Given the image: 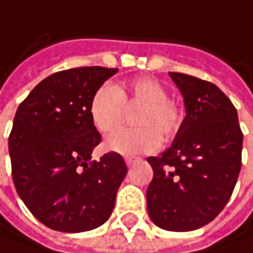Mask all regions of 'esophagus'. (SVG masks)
Instances as JSON below:
<instances>
[{
	"instance_id": "34e87169",
	"label": "esophagus",
	"mask_w": 253,
	"mask_h": 253,
	"mask_svg": "<svg viewBox=\"0 0 253 253\" xmlns=\"http://www.w3.org/2000/svg\"><path fill=\"white\" fill-rule=\"evenodd\" d=\"M135 161H138L137 157H126V158H125V163H126V166H128V168L132 166V164H134Z\"/></svg>"
}]
</instances>
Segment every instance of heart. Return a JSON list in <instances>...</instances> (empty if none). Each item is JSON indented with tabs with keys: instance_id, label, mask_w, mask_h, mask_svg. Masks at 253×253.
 Segmentation results:
<instances>
[{
	"instance_id": "heart-1",
	"label": "heart",
	"mask_w": 253,
	"mask_h": 253,
	"mask_svg": "<svg viewBox=\"0 0 253 253\" xmlns=\"http://www.w3.org/2000/svg\"><path fill=\"white\" fill-rule=\"evenodd\" d=\"M142 104L135 124L138 128H121L107 135L104 148L122 155L152 152L161 145L160 132L172 137L182 124L181 108L169 99L161 83L149 77H140L118 87L104 83L93 93L89 104V115L95 128L101 132L115 129L124 116V102Z\"/></svg>"
}]
</instances>
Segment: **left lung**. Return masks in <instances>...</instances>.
<instances>
[{"label":"left lung","instance_id":"8db88e82","mask_svg":"<svg viewBox=\"0 0 253 253\" xmlns=\"http://www.w3.org/2000/svg\"><path fill=\"white\" fill-rule=\"evenodd\" d=\"M185 107L170 148L148 163L154 178L146 202L151 220L168 231H195L228 204L242 168L243 132L237 110L212 83L169 72Z\"/></svg>","mask_w":253,"mask_h":253}]
</instances>
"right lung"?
Listing matches in <instances>:
<instances>
[{
	"label": "right lung",
	"instance_id": "add662e5",
	"mask_svg": "<svg viewBox=\"0 0 253 253\" xmlns=\"http://www.w3.org/2000/svg\"><path fill=\"white\" fill-rule=\"evenodd\" d=\"M116 72L90 66L52 74L18 107L8 137L13 182L33 216L54 231L95 229L115 208L128 169L116 152L90 160L101 134L89 104Z\"/></svg>",
	"mask_w": 253,
	"mask_h": 253
}]
</instances>
